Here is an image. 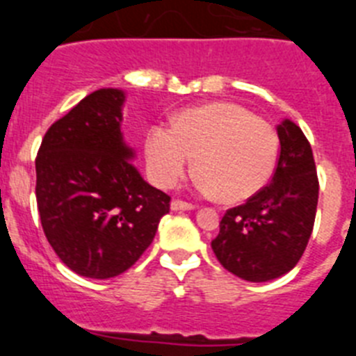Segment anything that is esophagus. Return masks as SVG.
Here are the masks:
<instances>
[{
    "mask_svg": "<svg viewBox=\"0 0 356 356\" xmlns=\"http://www.w3.org/2000/svg\"><path fill=\"white\" fill-rule=\"evenodd\" d=\"M171 209L172 210H194L196 209V205H194V203H187V201H181V200H172Z\"/></svg>",
    "mask_w": 356,
    "mask_h": 356,
    "instance_id": "1",
    "label": "esophagus"
}]
</instances>
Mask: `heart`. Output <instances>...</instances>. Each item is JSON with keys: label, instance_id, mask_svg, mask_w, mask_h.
Instances as JSON below:
<instances>
[{"label": "heart", "instance_id": "obj_1", "mask_svg": "<svg viewBox=\"0 0 356 356\" xmlns=\"http://www.w3.org/2000/svg\"><path fill=\"white\" fill-rule=\"evenodd\" d=\"M196 159L203 187L237 203L269 181L278 160V135L267 121L234 103L188 108L175 127L159 122L146 137L147 171L160 187H172Z\"/></svg>", "mask_w": 356, "mask_h": 356}]
</instances>
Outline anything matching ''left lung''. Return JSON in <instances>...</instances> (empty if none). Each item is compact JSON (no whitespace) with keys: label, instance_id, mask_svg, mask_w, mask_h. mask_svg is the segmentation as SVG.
Listing matches in <instances>:
<instances>
[{"label":"left lung","instance_id":"1","mask_svg":"<svg viewBox=\"0 0 356 356\" xmlns=\"http://www.w3.org/2000/svg\"><path fill=\"white\" fill-rule=\"evenodd\" d=\"M280 155L271 184L228 209L212 250L226 271L267 282L300 262L316 221L319 180L310 143L298 124L278 127Z\"/></svg>","mask_w":356,"mask_h":356}]
</instances>
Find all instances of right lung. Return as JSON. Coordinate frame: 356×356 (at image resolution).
Here are the masks:
<instances>
[{
  "instance_id": "right-lung-1",
  "label": "right lung",
  "mask_w": 356,
  "mask_h": 356,
  "mask_svg": "<svg viewBox=\"0 0 356 356\" xmlns=\"http://www.w3.org/2000/svg\"><path fill=\"white\" fill-rule=\"evenodd\" d=\"M124 94L99 89L48 128L35 159L44 235L80 276L114 278L149 248L171 196L128 162L121 135Z\"/></svg>"
}]
</instances>
